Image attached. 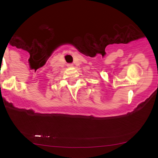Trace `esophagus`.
<instances>
[{"mask_svg": "<svg viewBox=\"0 0 158 158\" xmlns=\"http://www.w3.org/2000/svg\"><path fill=\"white\" fill-rule=\"evenodd\" d=\"M70 67H72V64H70Z\"/></svg>", "mask_w": 158, "mask_h": 158, "instance_id": "obj_1", "label": "esophagus"}]
</instances>
